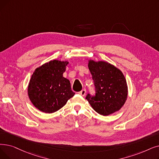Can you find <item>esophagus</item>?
Returning <instances> with one entry per match:
<instances>
[{"label": "esophagus", "instance_id": "34e87169", "mask_svg": "<svg viewBox=\"0 0 159 159\" xmlns=\"http://www.w3.org/2000/svg\"><path fill=\"white\" fill-rule=\"evenodd\" d=\"M86 89H82V90H81L80 92H79V94H80V95H82V96H84V95H86Z\"/></svg>", "mask_w": 159, "mask_h": 159}]
</instances>
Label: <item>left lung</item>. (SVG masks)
<instances>
[{
  "label": "left lung",
  "instance_id": "1",
  "mask_svg": "<svg viewBox=\"0 0 159 159\" xmlns=\"http://www.w3.org/2000/svg\"><path fill=\"white\" fill-rule=\"evenodd\" d=\"M88 68L92 75L95 94H88L86 99L95 112L108 116L124 105L127 98L126 79L119 69L107 61L89 60Z\"/></svg>",
  "mask_w": 159,
  "mask_h": 159
}]
</instances>
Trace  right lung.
Returning a JSON list of instances; mask_svg holds the SVG:
<instances>
[{
  "label": "right lung",
  "instance_id": "1",
  "mask_svg": "<svg viewBox=\"0 0 159 159\" xmlns=\"http://www.w3.org/2000/svg\"><path fill=\"white\" fill-rule=\"evenodd\" d=\"M67 61L51 60L33 73L28 95L34 106L45 113H53L62 108L74 96L70 82L63 77Z\"/></svg>",
  "mask_w": 159,
  "mask_h": 159
}]
</instances>
